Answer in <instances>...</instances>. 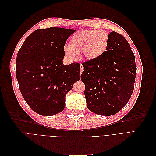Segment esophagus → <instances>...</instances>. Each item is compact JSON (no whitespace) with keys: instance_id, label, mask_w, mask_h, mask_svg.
Wrapping results in <instances>:
<instances>
[{"instance_id":"34e87169","label":"esophagus","mask_w":156,"mask_h":156,"mask_svg":"<svg viewBox=\"0 0 156 156\" xmlns=\"http://www.w3.org/2000/svg\"><path fill=\"white\" fill-rule=\"evenodd\" d=\"M83 70H84V68L83 66V65L81 64V65H80V72L82 73L83 72Z\"/></svg>"}]
</instances>
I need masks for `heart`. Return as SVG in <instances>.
<instances>
[{
    "label": "heart",
    "mask_w": 156,
    "mask_h": 156,
    "mask_svg": "<svg viewBox=\"0 0 156 156\" xmlns=\"http://www.w3.org/2000/svg\"><path fill=\"white\" fill-rule=\"evenodd\" d=\"M108 41V36L104 30H81L71 37L69 45L64 48V54L69 60H73L83 52L87 60H96L104 54Z\"/></svg>",
    "instance_id": "heart-1"
}]
</instances>
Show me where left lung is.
Masks as SVG:
<instances>
[{"instance_id":"obj_1","label":"left lung","mask_w":156,"mask_h":156,"mask_svg":"<svg viewBox=\"0 0 156 156\" xmlns=\"http://www.w3.org/2000/svg\"><path fill=\"white\" fill-rule=\"evenodd\" d=\"M107 51L101 57L82 64L81 81L90 111L111 116L129 101L134 89V54L125 37L116 32L108 34Z\"/></svg>"}]
</instances>
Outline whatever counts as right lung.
Returning a JSON list of instances; mask_svg holds the SVG:
<instances>
[{"label":"right lung","instance_id":"add662e5","mask_svg":"<svg viewBox=\"0 0 156 156\" xmlns=\"http://www.w3.org/2000/svg\"><path fill=\"white\" fill-rule=\"evenodd\" d=\"M76 30L37 29L19 50L16 77L22 96L37 114L53 116L65 108L66 94L81 78L80 64H63L64 45Z\"/></svg>","mask_w":156,"mask_h":156}]
</instances>
